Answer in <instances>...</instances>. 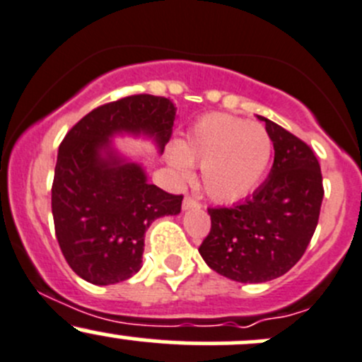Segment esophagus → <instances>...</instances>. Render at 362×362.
<instances>
[{
  "label": "esophagus",
  "instance_id": "1",
  "mask_svg": "<svg viewBox=\"0 0 362 362\" xmlns=\"http://www.w3.org/2000/svg\"><path fill=\"white\" fill-rule=\"evenodd\" d=\"M182 208H184V210H192V208H202V203H199L198 199L191 198V196H185L184 203H182Z\"/></svg>",
  "mask_w": 362,
  "mask_h": 362
}]
</instances>
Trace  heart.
Masks as SVG:
<instances>
[{
	"label": "heart",
	"mask_w": 362,
	"mask_h": 362,
	"mask_svg": "<svg viewBox=\"0 0 362 362\" xmlns=\"http://www.w3.org/2000/svg\"><path fill=\"white\" fill-rule=\"evenodd\" d=\"M272 156L273 140L262 124L228 113H206L178 144L171 164L182 173H187L189 164H199L208 196L236 202L257 187Z\"/></svg>",
	"instance_id": "b5f03b06"
}]
</instances>
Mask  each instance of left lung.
I'll list each match as a JSON object with an SVG mask.
<instances>
[{
  "instance_id": "left-lung-1",
  "label": "left lung",
  "mask_w": 362,
  "mask_h": 362,
  "mask_svg": "<svg viewBox=\"0 0 362 362\" xmlns=\"http://www.w3.org/2000/svg\"><path fill=\"white\" fill-rule=\"evenodd\" d=\"M275 148L269 177L252 198L208 208L211 228L199 254L214 272L243 284L279 279L301 259L315 233L324 198L312 148L259 115Z\"/></svg>"
}]
</instances>
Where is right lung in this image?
I'll use <instances>...</instances> for the list:
<instances>
[{
    "mask_svg": "<svg viewBox=\"0 0 362 362\" xmlns=\"http://www.w3.org/2000/svg\"><path fill=\"white\" fill-rule=\"evenodd\" d=\"M175 107L152 94L101 105L68 131L52 182L56 238L69 268L94 286H110L141 268L144 236L154 218L177 215L182 194L148 184L140 164L110 151L115 133H145L159 148L171 138Z\"/></svg>",
    "mask_w": 362,
    "mask_h": 362,
    "instance_id": "add662e5",
    "label": "right lung"
}]
</instances>
